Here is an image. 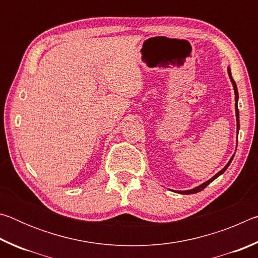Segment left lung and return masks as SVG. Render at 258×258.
<instances>
[{"label":"left lung","mask_w":258,"mask_h":258,"mask_svg":"<svg viewBox=\"0 0 258 258\" xmlns=\"http://www.w3.org/2000/svg\"><path fill=\"white\" fill-rule=\"evenodd\" d=\"M228 74H229L230 81H231V83H232V86H233V90H234V95H235V98H234V100H235L234 108H235V118H237V135H238L239 127H240V124H239V109H238V99H239V94H238L237 84H235V82L233 81V78H232V75H231V69H230V67H228ZM233 157H234V154H233V156L231 157V158H230L229 163L224 166V168H222L220 172L216 173L215 175H214L212 178H209L208 181H206L205 183H203V184H200V185H198V186H196V187H194V189H191V190H185V191H175V192H177V194H181V195H191V194H197V192H200L202 190H204L205 187H206V186L209 184V183H212L214 180H215V178H217L218 176L222 175V174H223V173L226 171V168L229 167V165L231 164V161H232Z\"/></svg>","instance_id":"1"}]
</instances>
